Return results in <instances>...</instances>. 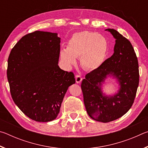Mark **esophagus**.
Listing matches in <instances>:
<instances>
[{"mask_svg":"<svg viewBox=\"0 0 148 148\" xmlns=\"http://www.w3.org/2000/svg\"><path fill=\"white\" fill-rule=\"evenodd\" d=\"M82 81V77L80 75H76V82L77 84H80Z\"/></svg>","mask_w":148,"mask_h":148,"instance_id":"esophagus-1","label":"esophagus"}]
</instances>
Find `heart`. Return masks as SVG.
Listing matches in <instances>:
<instances>
[{
	"mask_svg": "<svg viewBox=\"0 0 148 148\" xmlns=\"http://www.w3.org/2000/svg\"><path fill=\"white\" fill-rule=\"evenodd\" d=\"M108 50L106 38L99 33L82 31L75 33L67 44L66 50L60 51V57L67 69L80 58V64L87 71L98 69L103 63Z\"/></svg>",
	"mask_w": 148,
	"mask_h": 148,
	"instance_id": "1",
	"label": "heart"
}]
</instances>
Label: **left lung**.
<instances>
[{
	"instance_id": "left-lung-1",
	"label": "left lung",
	"mask_w": 148,
	"mask_h": 148,
	"mask_svg": "<svg viewBox=\"0 0 148 148\" xmlns=\"http://www.w3.org/2000/svg\"><path fill=\"white\" fill-rule=\"evenodd\" d=\"M114 53L101 66L86 74L82 90L86 111L95 121L108 123L127 113L133 104L139 84L138 62L131 42L113 29ZM110 77L119 85L117 92L106 95L102 87Z\"/></svg>"
}]
</instances>
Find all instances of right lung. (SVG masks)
<instances>
[{
  "instance_id": "1",
  "label": "right lung",
  "mask_w": 148,
  "mask_h": 148,
  "mask_svg": "<svg viewBox=\"0 0 148 148\" xmlns=\"http://www.w3.org/2000/svg\"><path fill=\"white\" fill-rule=\"evenodd\" d=\"M61 38L56 32L36 31L15 45L8 59L7 77L11 95L27 117L39 122L56 119L72 72L59 68Z\"/></svg>"
}]
</instances>
